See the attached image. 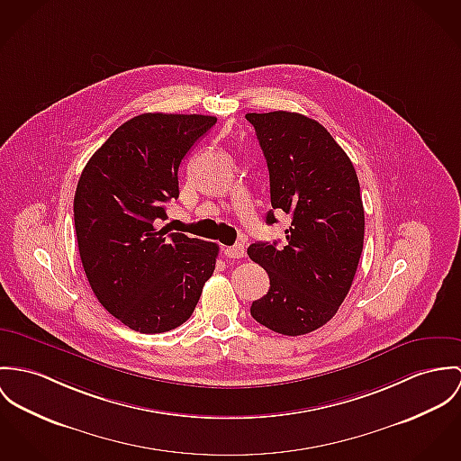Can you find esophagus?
<instances>
[{"label": "esophagus", "instance_id": "esophagus-1", "mask_svg": "<svg viewBox=\"0 0 461 461\" xmlns=\"http://www.w3.org/2000/svg\"><path fill=\"white\" fill-rule=\"evenodd\" d=\"M225 255L229 258H243L245 257V247L243 245H234V247H227Z\"/></svg>", "mask_w": 461, "mask_h": 461}]
</instances>
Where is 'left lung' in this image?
<instances>
[{
	"instance_id": "left-lung-1",
	"label": "left lung",
	"mask_w": 461,
	"mask_h": 461,
	"mask_svg": "<svg viewBox=\"0 0 461 461\" xmlns=\"http://www.w3.org/2000/svg\"><path fill=\"white\" fill-rule=\"evenodd\" d=\"M269 168L273 211L291 214L287 245L253 243L251 260L269 275V291L251 317L280 335L312 333L335 317L350 291L365 241L356 168L331 133L297 113L247 114Z\"/></svg>"
}]
</instances>
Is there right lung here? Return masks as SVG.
I'll use <instances>...</instances> for the list:
<instances>
[{
    "label": "right lung",
    "instance_id": "obj_1",
    "mask_svg": "<svg viewBox=\"0 0 461 461\" xmlns=\"http://www.w3.org/2000/svg\"><path fill=\"white\" fill-rule=\"evenodd\" d=\"M214 116L146 113L86 164L74 197L77 245L100 304L130 330L166 333L190 319L218 245L157 229L179 197L177 168Z\"/></svg>",
    "mask_w": 461,
    "mask_h": 461
}]
</instances>
